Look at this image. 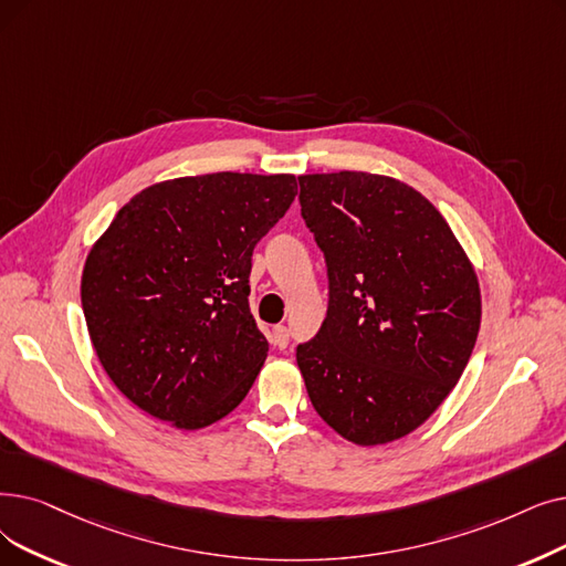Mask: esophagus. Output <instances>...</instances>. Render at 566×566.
<instances>
[{
  "instance_id": "1",
  "label": "esophagus",
  "mask_w": 566,
  "mask_h": 566,
  "mask_svg": "<svg viewBox=\"0 0 566 566\" xmlns=\"http://www.w3.org/2000/svg\"><path fill=\"white\" fill-rule=\"evenodd\" d=\"M273 339H275V347H277V349H286V344H289V328H286V326H275V328H273Z\"/></svg>"
}]
</instances>
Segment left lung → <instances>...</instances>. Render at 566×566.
<instances>
[{
	"mask_svg": "<svg viewBox=\"0 0 566 566\" xmlns=\"http://www.w3.org/2000/svg\"><path fill=\"white\" fill-rule=\"evenodd\" d=\"M298 182L331 282L322 331L296 349L307 396L352 444H388L423 426L462 377L481 328L476 270L402 180L337 170Z\"/></svg>",
	"mask_w": 566,
	"mask_h": 566,
	"instance_id": "left-lung-1",
	"label": "left lung"
}]
</instances>
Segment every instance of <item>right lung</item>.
I'll return each instance as SVG.
<instances>
[{"mask_svg": "<svg viewBox=\"0 0 566 566\" xmlns=\"http://www.w3.org/2000/svg\"><path fill=\"white\" fill-rule=\"evenodd\" d=\"M296 193L291 174L164 180L92 244L81 280L87 333L138 409L201 430L248 396L268 356L248 303L252 252Z\"/></svg>", "mask_w": 566, "mask_h": 566, "instance_id": "1", "label": "right lung"}]
</instances>
